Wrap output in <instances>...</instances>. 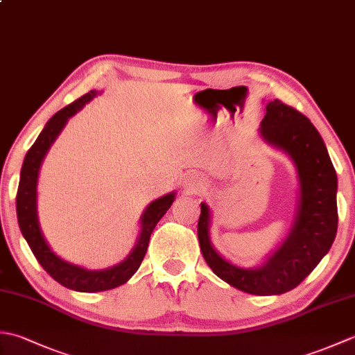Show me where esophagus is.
I'll return each instance as SVG.
<instances>
[{
  "mask_svg": "<svg viewBox=\"0 0 355 355\" xmlns=\"http://www.w3.org/2000/svg\"><path fill=\"white\" fill-rule=\"evenodd\" d=\"M184 187H186L187 191H191V192H195V191L201 189V187H202L201 178H200V177H197V175H191V177H187V180L184 182Z\"/></svg>",
  "mask_w": 355,
  "mask_h": 355,
  "instance_id": "1",
  "label": "esophagus"
}]
</instances>
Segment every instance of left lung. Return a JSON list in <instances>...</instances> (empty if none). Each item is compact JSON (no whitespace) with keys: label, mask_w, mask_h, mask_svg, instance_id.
I'll return each instance as SVG.
<instances>
[{"label":"left lung","mask_w":355,"mask_h":355,"mask_svg":"<svg viewBox=\"0 0 355 355\" xmlns=\"http://www.w3.org/2000/svg\"><path fill=\"white\" fill-rule=\"evenodd\" d=\"M259 134L291 158L299 200L290 233L259 267L243 268L216 252L210 241V209L201 202L198 239L207 266L235 288L271 296L293 290L322 261L337 233V173L319 131L302 112L275 99L266 105Z\"/></svg>","instance_id":"1"}]
</instances>
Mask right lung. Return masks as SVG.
<instances>
[{
    "mask_svg": "<svg viewBox=\"0 0 355 355\" xmlns=\"http://www.w3.org/2000/svg\"><path fill=\"white\" fill-rule=\"evenodd\" d=\"M97 94L99 93L93 89V92L79 97L78 101L67 105L65 108L58 111L49 120L41 134L37 135L32 148L26 154L24 163H22L21 168L19 186L17 193V215L19 229L37 262L41 263L42 268L56 282L70 290L84 293L111 290L128 282V279L139 270L143 258H145L150 233H153L157 223L162 220L166 210L171 207L173 200H175V192H169L164 197H160L150 202L140 218V235L137 238V243H135L131 253L114 267L105 270H88L62 259L61 256H58L51 250V247L42 235L40 220H37V175H40V169L45 154L49 153L53 141L61 134L65 123L69 122V119L84 108L85 103L93 101V97H96Z\"/></svg>",
    "mask_w": 355,
    "mask_h": 355,
    "instance_id": "add662e5",
    "label": "right lung"
}]
</instances>
